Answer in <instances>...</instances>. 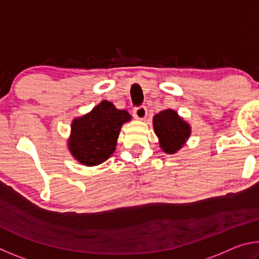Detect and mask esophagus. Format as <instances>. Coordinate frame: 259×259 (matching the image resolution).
<instances>
[{"instance_id":"34e87169","label":"esophagus","mask_w":259,"mask_h":259,"mask_svg":"<svg viewBox=\"0 0 259 259\" xmlns=\"http://www.w3.org/2000/svg\"><path fill=\"white\" fill-rule=\"evenodd\" d=\"M134 116L136 117L137 120H145L146 116H147V109L145 106H140L134 109Z\"/></svg>"}]
</instances>
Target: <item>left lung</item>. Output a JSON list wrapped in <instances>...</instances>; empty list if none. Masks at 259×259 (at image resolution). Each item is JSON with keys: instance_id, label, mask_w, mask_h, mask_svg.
Here are the masks:
<instances>
[{"instance_id": "8db88e82", "label": "left lung", "mask_w": 259, "mask_h": 259, "mask_svg": "<svg viewBox=\"0 0 259 259\" xmlns=\"http://www.w3.org/2000/svg\"><path fill=\"white\" fill-rule=\"evenodd\" d=\"M153 129L159 138L160 148L166 154H176L192 134L190 123L171 108L155 114L153 117Z\"/></svg>"}]
</instances>
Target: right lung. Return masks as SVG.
<instances>
[{
  "label": "right lung",
  "mask_w": 259,
  "mask_h": 259,
  "mask_svg": "<svg viewBox=\"0 0 259 259\" xmlns=\"http://www.w3.org/2000/svg\"><path fill=\"white\" fill-rule=\"evenodd\" d=\"M131 120L125 109H117L108 100H102L89 113L75 117L71 124L67 148L78 163L98 165L115 152L122 125Z\"/></svg>",
  "instance_id": "right-lung-1"
}]
</instances>
